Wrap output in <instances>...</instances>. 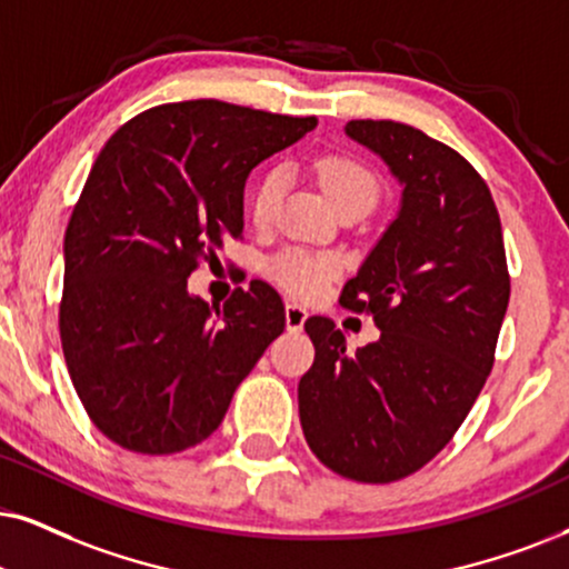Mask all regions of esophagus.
<instances>
[{"instance_id": "1", "label": "esophagus", "mask_w": 569, "mask_h": 569, "mask_svg": "<svg viewBox=\"0 0 569 569\" xmlns=\"http://www.w3.org/2000/svg\"><path fill=\"white\" fill-rule=\"evenodd\" d=\"M307 318H309L307 307L297 305V301H289V305H286V328H289L291 333H299V330L305 328Z\"/></svg>"}]
</instances>
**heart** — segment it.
<instances>
[{"label": "heart", "instance_id": "obj_1", "mask_svg": "<svg viewBox=\"0 0 569 569\" xmlns=\"http://www.w3.org/2000/svg\"><path fill=\"white\" fill-rule=\"evenodd\" d=\"M322 191L338 212L362 210L370 212L380 197V183L368 164L349 154H326L312 164ZM286 189V172L272 168L254 183L249 199L251 220L257 226H270L280 210V199ZM272 278L286 291L297 297H315L326 289V283L338 272V260L330 254H312L305 249H283L270 260Z\"/></svg>", "mask_w": 569, "mask_h": 569}]
</instances>
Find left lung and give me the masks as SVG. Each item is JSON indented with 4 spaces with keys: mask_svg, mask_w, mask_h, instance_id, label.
<instances>
[{
    "mask_svg": "<svg viewBox=\"0 0 569 569\" xmlns=\"http://www.w3.org/2000/svg\"><path fill=\"white\" fill-rule=\"evenodd\" d=\"M383 157L401 210L341 305L372 315L378 341L349 351L328 318H309L315 362L299 417L315 457L357 483H393L455 438L493 368L509 305L501 220L478 170L446 143L393 120H349Z\"/></svg>",
    "mask_w": 569,
    "mask_h": 569,
    "instance_id": "obj_1",
    "label": "left lung"
}]
</instances>
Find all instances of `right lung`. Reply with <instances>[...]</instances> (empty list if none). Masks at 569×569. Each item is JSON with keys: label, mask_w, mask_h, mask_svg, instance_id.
<instances>
[{"label": "right lung", "mask_w": 569, "mask_h": 569, "mask_svg": "<svg viewBox=\"0 0 569 569\" xmlns=\"http://www.w3.org/2000/svg\"><path fill=\"white\" fill-rule=\"evenodd\" d=\"M318 118L218 102L160 104L110 136L64 231L60 338L91 422L139 455L212 436L286 328L262 280L222 307L186 280L243 233V183Z\"/></svg>", "instance_id": "right-lung-1"}]
</instances>
